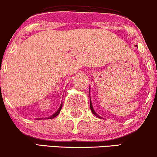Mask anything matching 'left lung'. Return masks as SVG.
<instances>
[{
  "label": "left lung",
  "mask_w": 157,
  "mask_h": 157,
  "mask_svg": "<svg viewBox=\"0 0 157 157\" xmlns=\"http://www.w3.org/2000/svg\"><path fill=\"white\" fill-rule=\"evenodd\" d=\"M90 109H91V111H92V112H93V113L94 114V115H95V116H97L98 117H99V118H102V117H100V116H99L98 115V114H96V112H95V110L93 109V105H92V103H91V101H90Z\"/></svg>",
  "instance_id": "8db88e82"
}]
</instances>
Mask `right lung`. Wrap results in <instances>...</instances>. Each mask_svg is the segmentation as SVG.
<instances>
[{
  "mask_svg": "<svg viewBox=\"0 0 157 157\" xmlns=\"http://www.w3.org/2000/svg\"><path fill=\"white\" fill-rule=\"evenodd\" d=\"M62 102L61 103V105H60V106H59V109L57 110V111L55 112L54 114H53L52 115H51L50 116V117H45V118H36V120H42V119H53V118H54L55 117H56L57 115H59V112H60V111H61V109H62Z\"/></svg>",
  "mask_w": 157,
  "mask_h": 157,
  "instance_id": "add662e5",
  "label": "right lung"
}]
</instances>
